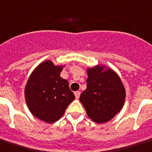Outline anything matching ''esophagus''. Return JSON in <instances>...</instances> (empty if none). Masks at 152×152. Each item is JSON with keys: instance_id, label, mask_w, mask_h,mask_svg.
Returning <instances> with one entry per match:
<instances>
[{"instance_id": "obj_1", "label": "esophagus", "mask_w": 152, "mask_h": 152, "mask_svg": "<svg viewBox=\"0 0 152 152\" xmlns=\"http://www.w3.org/2000/svg\"><path fill=\"white\" fill-rule=\"evenodd\" d=\"M75 96H76V99H79V97H80V91H75Z\"/></svg>"}]
</instances>
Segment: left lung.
<instances>
[{"mask_svg": "<svg viewBox=\"0 0 152 152\" xmlns=\"http://www.w3.org/2000/svg\"><path fill=\"white\" fill-rule=\"evenodd\" d=\"M87 88L80 100L89 118L97 124L109 121L122 110L126 90L115 72L104 64L87 68Z\"/></svg>", "mask_w": 152, "mask_h": 152, "instance_id": "8db88e82", "label": "left lung"}]
</instances>
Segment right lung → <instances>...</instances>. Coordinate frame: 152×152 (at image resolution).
Masks as SVG:
<instances>
[{
	"label": "right lung",
	"mask_w": 152,
	"mask_h": 152,
	"mask_svg": "<svg viewBox=\"0 0 152 152\" xmlns=\"http://www.w3.org/2000/svg\"><path fill=\"white\" fill-rule=\"evenodd\" d=\"M64 65L47 60L38 64L28 79L25 98L35 117L48 124L57 121L75 99L67 80L61 77Z\"/></svg>",
	"instance_id": "1"
}]
</instances>
